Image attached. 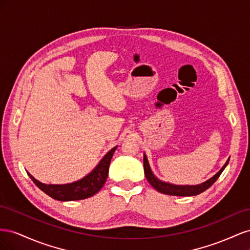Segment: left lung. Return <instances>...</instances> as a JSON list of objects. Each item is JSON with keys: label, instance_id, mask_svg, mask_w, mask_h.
I'll list each match as a JSON object with an SVG mask.
<instances>
[{"label": "left lung", "instance_id": "1", "mask_svg": "<svg viewBox=\"0 0 250 250\" xmlns=\"http://www.w3.org/2000/svg\"><path fill=\"white\" fill-rule=\"evenodd\" d=\"M229 162V158L226 161L223 167L219 170L213 177H210L209 179L204 181V183H202V184L195 185V186L174 185V184H170V183H167V181H164L160 178H157L150 168L148 158L145 153H144V171H145V176H146L147 180L149 181V184L160 193L172 195V196H195V195H198L206 190H208V188L215 183V181L218 179V177L221 175V173L223 172L226 166H228Z\"/></svg>", "mask_w": 250, "mask_h": 250}]
</instances>
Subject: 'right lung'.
Here are the masks:
<instances>
[{
  "label": "right lung",
  "instance_id": "obj_1",
  "mask_svg": "<svg viewBox=\"0 0 250 250\" xmlns=\"http://www.w3.org/2000/svg\"><path fill=\"white\" fill-rule=\"evenodd\" d=\"M118 146L110 149L108 152L103 156L102 160L99 162L95 169L90 171L87 175L83 178L74 181L70 184L63 185H48L41 183L40 180L35 179L29 172L28 175L33 180V183L39 187L41 190L49 195L53 199L59 201H74L81 200L92 197L96 193L99 192L104 186L108 175L109 164L111 157L115 153Z\"/></svg>",
  "mask_w": 250,
  "mask_h": 250
}]
</instances>
